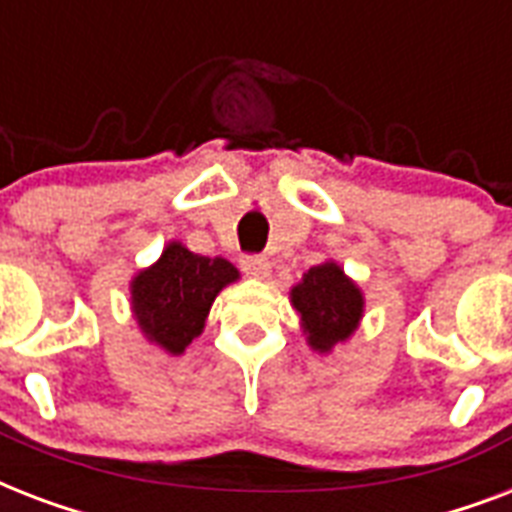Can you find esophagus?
<instances>
[{
  "label": "esophagus",
  "mask_w": 512,
  "mask_h": 512,
  "mask_svg": "<svg viewBox=\"0 0 512 512\" xmlns=\"http://www.w3.org/2000/svg\"><path fill=\"white\" fill-rule=\"evenodd\" d=\"M241 268H244V273L252 276V279H268V276H271V263H268V257L263 255L241 257Z\"/></svg>",
  "instance_id": "obj_1"
}]
</instances>
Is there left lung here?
Returning <instances> with one entry per match:
<instances>
[{
	"label": "left lung",
	"mask_w": 512,
	"mask_h": 512,
	"mask_svg": "<svg viewBox=\"0 0 512 512\" xmlns=\"http://www.w3.org/2000/svg\"><path fill=\"white\" fill-rule=\"evenodd\" d=\"M289 300L300 316L305 342L316 353H332L335 345L356 335L366 308L361 287L335 260H324L303 273L289 289Z\"/></svg>",
	"instance_id": "left-lung-1"
}]
</instances>
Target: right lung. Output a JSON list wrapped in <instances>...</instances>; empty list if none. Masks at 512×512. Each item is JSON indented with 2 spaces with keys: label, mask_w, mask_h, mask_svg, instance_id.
<instances>
[{
  "label": "right lung",
  "mask_w": 512,
  "mask_h": 512,
  "mask_svg": "<svg viewBox=\"0 0 512 512\" xmlns=\"http://www.w3.org/2000/svg\"><path fill=\"white\" fill-rule=\"evenodd\" d=\"M239 279L225 257L196 255L183 241H170L154 265L132 276V319L151 345L183 356L204 332L215 297Z\"/></svg>",
  "instance_id": "1"
}]
</instances>
